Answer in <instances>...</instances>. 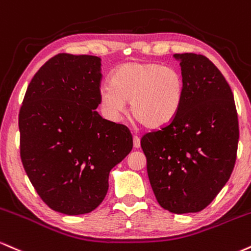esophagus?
Returning <instances> with one entry per match:
<instances>
[{"instance_id":"1","label":"esophagus","mask_w":251,"mask_h":251,"mask_svg":"<svg viewBox=\"0 0 251 251\" xmlns=\"http://www.w3.org/2000/svg\"><path fill=\"white\" fill-rule=\"evenodd\" d=\"M132 140H134V148L135 149H138L141 147V140H140V137L138 136H134V138H132Z\"/></svg>"}]
</instances>
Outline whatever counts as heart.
I'll use <instances>...</instances> for the list:
<instances>
[{
  "label": "heart",
  "instance_id": "1",
  "mask_svg": "<svg viewBox=\"0 0 251 251\" xmlns=\"http://www.w3.org/2000/svg\"><path fill=\"white\" fill-rule=\"evenodd\" d=\"M182 75L173 67L130 61L111 75V83L100 88V104L108 119L125 117L130 102L132 116L148 128H161L176 116L183 100Z\"/></svg>",
  "mask_w": 251,
  "mask_h": 251
}]
</instances>
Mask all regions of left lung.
<instances>
[{"label": "left lung", "instance_id": "8db88e82", "mask_svg": "<svg viewBox=\"0 0 251 251\" xmlns=\"http://www.w3.org/2000/svg\"><path fill=\"white\" fill-rule=\"evenodd\" d=\"M184 93L169 125L141 140L156 200L174 214L199 213L225 187L236 161L234 95L216 66L197 54H175Z\"/></svg>", "mask_w": 251, "mask_h": 251}]
</instances>
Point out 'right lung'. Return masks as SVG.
Wrapping results in <instances>:
<instances>
[{
  "instance_id": "add662e5",
  "label": "right lung",
  "mask_w": 251,
  "mask_h": 251,
  "mask_svg": "<svg viewBox=\"0 0 251 251\" xmlns=\"http://www.w3.org/2000/svg\"><path fill=\"white\" fill-rule=\"evenodd\" d=\"M101 58L58 54L35 74L19 115L23 168L42 201L66 215L93 211L109 173L132 149L123 125L102 119Z\"/></svg>"
}]
</instances>
